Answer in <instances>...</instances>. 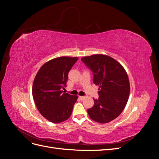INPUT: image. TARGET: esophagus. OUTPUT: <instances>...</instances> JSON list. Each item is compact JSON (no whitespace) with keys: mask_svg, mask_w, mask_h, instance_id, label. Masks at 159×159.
<instances>
[{"mask_svg":"<svg viewBox=\"0 0 159 159\" xmlns=\"http://www.w3.org/2000/svg\"><path fill=\"white\" fill-rule=\"evenodd\" d=\"M85 98V97H84V96H79V99L80 100H84Z\"/></svg>","mask_w":159,"mask_h":159,"instance_id":"1","label":"esophagus"}]
</instances>
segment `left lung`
<instances>
[{
	"label": "left lung",
	"mask_w": 159,
	"mask_h": 159,
	"mask_svg": "<svg viewBox=\"0 0 159 159\" xmlns=\"http://www.w3.org/2000/svg\"><path fill=\"white\" fill-rule=\"evenodd\" d=\"M81 60L93 73V83L99 86V97L88 109L89 117L99 123L117 118L125 107L130 93V84L123 66L105 54L83 57Z\"/></svg>",
	"instance_id": "1"
}]
</instances>
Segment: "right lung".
<instances>
[{
	"label": "right lung",
	"instance_id": "1",
	"mask_svg": "<svg viewBox=\"0 0 159 159\" xmlns=\"http://www.w3.org/2000/svg\"><path fill=\"white\" fill-rule=\"evenodd\" d=\"M78 57L61 56L46 62L38 70L32 85V96L40 114L52 123L69 119L77 95L62 93L68 75Z\"/></svg>",
	"mask_w": 159,
	"mask_h": 159
}]
</instances>
